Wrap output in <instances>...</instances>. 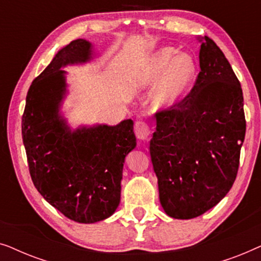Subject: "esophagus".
<instances>
[{
  "label": "esophagus",
  "instance_id": "1",
  "mask_svg": "<svg viewBox=\"0 0 261 261\" xmlns=\"http://www.w3.org/2000/svg\"><path fill=\"white\" fill-rule=\"evenodd\" d=\"M134 132L139 140H147L149 135H151V128H149V124H147L146 122H142V121H138V122L135 123Z\"/></svg>",
  "mask_w": 261,
  "mask_h": 261
}]
</instances>
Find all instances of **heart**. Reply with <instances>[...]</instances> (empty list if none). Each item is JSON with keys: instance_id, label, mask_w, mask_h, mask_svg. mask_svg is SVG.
Returning a JSON list of instances; mask_svg holds the SVG:
<instances>
[{"instance_id": "1", "label": "heart", "mask_w": 261, "mask_h": 261, "mask_svg": "<svg viewBox=\"0 0 261 261\" xmlns=\"http://www.w3.org/2000/svg\"><path fill=\"white\" fill-rule=\"evenodd\" d=\"M198 74V65L190 53H179L174 47H163L149 58L141 74L142 84L154 85V105L170 109L187 97Z\"/></svg>"}]
</instances>
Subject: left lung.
<instances>
[{"instance_id": "8db88e82", "label": "left lung", "mask_w": 261, "mask_h": 261, "mask_svg": "<svg viewBox=\"0 0 261 261\" xmlns=\"http://www.w3.org/2000/svg\"><path fill=\"white\" fill-rule=\"evenodd\" d=\"M198 40L201 71L194 88L177 106L155 114L149 141L160 204L178 220L202 215L228 194L246 133L240 82L212 39Z\"/></svg>"}]
</instances>
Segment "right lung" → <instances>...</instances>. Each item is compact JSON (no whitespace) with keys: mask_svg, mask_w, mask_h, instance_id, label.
Returning <instances> with one entry per match:
<instances>
[{"mask_svg":"<svg viewBox=\"0 0 261 261\" xmlns=\"http://www.w3.org/2000/svg\"><path fill=\"white\" fill-rule=\"evenodd\" d=\"M92 59V45L77 39L32 82L22 116V140L34 187L67 219L95 223L120 204L124 158L137 146L130 119L116 126L71 129L60 114L66 94L63 69Z\"/></svg>","mask_w":261,"mask_h":261,"instance_id":"add662e5","label":"right lung"}]
</instances>
